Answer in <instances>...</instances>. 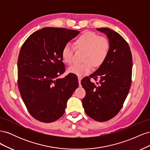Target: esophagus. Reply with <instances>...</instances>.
Masks as SVG:
<instances>
[{"mask_svg": "<svg viewBox=\"0 0 150 150\" xmlns=\"http://www.w3.org/2000/svg\"><path fill=\"white\" fill-rule=\"evenodd\" d=\"M78 81H79V83L80 84L81 83V79H82V78H81V77H78Z\"/></svg>", "mask_w": 150, "mask_h": 150, "instance_id": "1", "label": "esophagus"}]
</instances>
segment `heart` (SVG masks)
Listing matches in <instances>:
<instances>
[{"instance_id":"b5f03b06","label":"heart","mask_w":150,"mask_h":150,"mask_svg":"<svg viewBox=\"0 0 150 150\" xmlns=\"http://www.w3.org/2000/svg\"><path fill=\"white\" fill-rule=\"evenodd\" d=\"M76 49L84 50L81 64H76L67 69L69 73L78 76L88 74L95 67L100 66L105 61L110 51V42L103 36H99L92 32H87L81 35L74 42ZM62 59L65 64L69 65L73 61V49L66 44L62 50Z\"/></svg>"}]
</instances>
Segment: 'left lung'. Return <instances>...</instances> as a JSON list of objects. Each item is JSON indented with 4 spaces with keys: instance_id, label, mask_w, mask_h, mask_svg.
Masks as SVG:
<instances>
[{
    "instance_id": "1",
    "label": "left lung",
    "mask_w": 150,
    "mask_h": 150,
    "mask_svg": "<svg viewBox=\"0 0 150 150\" xmlns=\"http://www.w3.org/2000/svg\"><path fill=\"white\" fill-rule=\"evenodd\" d=\"M96 29L107 35L110 51L105 61L81 83L86 93L82 100L85 112L103 122L114 117L123 105L131 86L133 61L129 45L121 35L109 28ZM91 78L98 80L96 85Z\"/></svg>"
}]
</instances>
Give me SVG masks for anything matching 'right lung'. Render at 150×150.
Listing matches in <instances>:
<instances>
[{"label": "right lung", "instance_id": "right-lung-1", "mask_svg": "<svg viewBox=\"0 0 150 150\" xmlns=\"http://www.w3.org/2000/svg\"><path fill=\"white\" fill-rule=\"evenodd\" d=\"M79 31L45 28L32 34L21 49L17 62L18 87L34 118L55 121L64 115L67 101L79 83L75 74L64 78L62 50Z\"/></svg>", "mask_w": 150, "mask_h": 150}]
</instances>
